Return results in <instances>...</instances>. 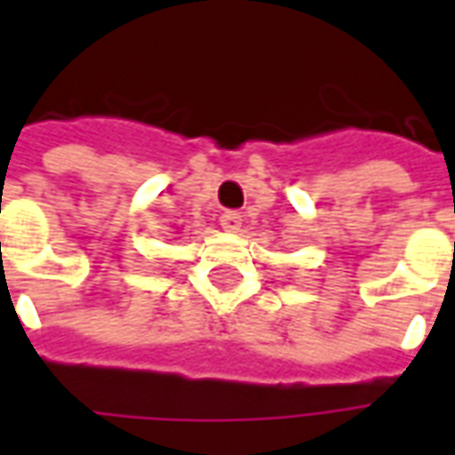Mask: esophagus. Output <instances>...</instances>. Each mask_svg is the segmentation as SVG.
<instances>
[{
	"instance_id": "esophagus-1",
	"label": "esophagus",
	"mask_w": 455,
	"mask_h": 455,
	"mask_svg": "<svg viewBox=\"0 0 455 455\" xmlns=\"http://www.w3.org/2000/svg\"><path fill=\"white\" fill-rule=\"evenodd\" d=\"M241 214L239 212H224L221 214V227H224V231H239L241 228Z\"/></svg>"
}]
</instances>
